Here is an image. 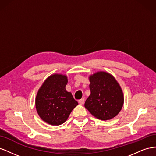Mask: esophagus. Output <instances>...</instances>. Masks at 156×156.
Here are the masks:
<instances>
[{"mask_svg":"<svg viewBox=\"0 0 156 156\" xmlns=\"http://www.w3.org/2000/svg\"><path fill=\"white\" fill-rule=\"evenodd\" d=\"M79 104H81V105L84 104V98H82V99H81V100H79Z\"/></svg>","mask_w":156,"mask_h":156,"instance_id":"obj_1","label":"esophagus"}]
</instances>
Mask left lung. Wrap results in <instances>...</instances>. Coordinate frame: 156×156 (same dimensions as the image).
<instances>
[{"label":"left lung","mask_w":156,"mask_h":156,"mask_svg":"<svg viewBox=\"0 0 156 156\" xmlns=\"http://www.w3.org/2000/svg\"><path fill=\"white\" fill-rule=\"evenodd\" d=\"M89 80L90 95L84 107L98 119H113L124 105V94L119 83L111 73L102 71L90 75Z\"/></svg>","instance_id":"8db88e82"}]
</instances>
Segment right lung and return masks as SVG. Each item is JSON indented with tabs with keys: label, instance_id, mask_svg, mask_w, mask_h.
I'll return each mask as SVG.
<instances>
[{
	"label": "right lung",
	"instance_id": "obj_1",
	"mask_svg": "<svg viewBox=\"0 0 156 156\" xmlns=\"http://www.w3.org/2000/svg\"><path fill=\"white\" fill-rule=\"evenodd\" d=\"M68 77L55 73L47 78L36 94L35 105L37 114L46 123L59 126L67 120L78 105L71 92L66 91Z\"/></svg>",
	"mask_w": 156,
	"mask_h": 156
}]
</instances>
